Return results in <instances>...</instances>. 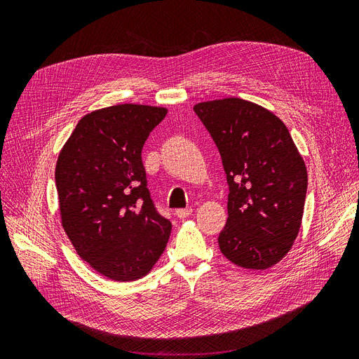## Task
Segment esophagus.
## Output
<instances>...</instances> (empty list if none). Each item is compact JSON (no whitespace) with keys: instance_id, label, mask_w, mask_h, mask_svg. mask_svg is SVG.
Returning a JSON list of instances; mask_svg holds the SVG:
<instances>
[{"instance_id":"obj_1","label":"esophagus","mask_w":359,"mask_h":359,"mask_svg":"<svg viewBox=\"0 0 359 359\" xmlns=\"http://www.w3.org/2000/svg\"><path fill=\"white\" fill-rule=\"evenodd\" d=\"M193 212V208H180L175 211V214L180 217V219H186L190 214Z\"/></svg>"}]
</instances>
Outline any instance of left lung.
Returning <instances> with one entry per match:
<instances>
[{
  "label": "left lung",
  "instance_id": "left-lung-1",
  "mask_svg": "<svg viewBox=\"0 0 359 359\" xmlns=\"http://www.w3.org/2000/svg\"><path fill=\"white\" fill-rule=\"evenodd\" d=\"M193 109L219 148L229 186L222 253L243 268L276 265L299 232L307 194V169L287 127L236 97Z\"/></svg>",
  "mask_w": 359,
  "mask_h": 359
}]
</instances>
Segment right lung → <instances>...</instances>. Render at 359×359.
<instances>
[{
  "instance_id": "right-lung-1",
  "label": "right lung",
  "mask_w": 359,
  "mask_h": 359,
  "mask_svg": "<svg viewBox=\"0 0 359 359\" xmlns=\"http://www.w3.org/2000/svg\"><path fill=\"white\" fill-rule=\"evenodd\" d=\"M165 107L116 104L85 115L60 153L55 182L62 227L78 255L115 281L148 274L172 223L148 190L142 148Z\"/></svg>"
}]
</instances>
